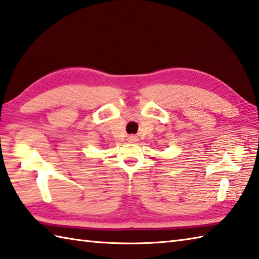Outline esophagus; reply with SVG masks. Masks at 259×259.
<instances>
[{
    "mask_svg": "<svg viewBox=\"0 0 259 259\" xmlns=\"http://www.w3.org/2000/svg\"><path fill=\"white\" fill-rule=\"evenodd\" d=\"M128 141L129 143H137V141H138V138H137V136H134V135H131V136H129L128 137Z\"/></svg>",
    "mask_w": 259,
    "mask_h": 259,
    "instance_id": "34e87169",
    "label": "esophagus"
}]
</instances>
